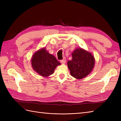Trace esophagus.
<instances>
[{
  "instance_id": "obj_1",
  "label": "esophagus",
  "mask_w": 121,
  "mask_h": 121,
  "mask_svg": "<svg viewBox=\"0 0 121 121\" xmlns=\"http://www.w3.org/2000/svg\"><path fill=\"white\" fill-rule=\"evenodd\" d=\"M60 62L62 64H65V62H66V58L65 57L64 58L63 60L60 61Z\"/></svg>"
}]
</instances>
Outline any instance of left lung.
<instances>
[{
    "mask_svg": "<svg viewBox=\"0 0 121 121\" xmlns=\"http://www.w3.org/2000/svg\"><path fill=\"white\" fill-rule=\"evenodd\" d=\"M72 59L68 61V67L71 76L80 79L85 78L91 73L94 68V56L89 51L78 48L72 53Z\"/></svg>",
    "mask_w": 121,
    "mask_h": 121,
    "instance_id": "8db88e82",
    "label": "left lung"
}]
</instances>
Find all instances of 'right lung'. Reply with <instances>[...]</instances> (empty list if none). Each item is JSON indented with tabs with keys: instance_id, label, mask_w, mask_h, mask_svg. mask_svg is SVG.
<instances>
[{
	"instance_id": "right-lung-1",
	"label": "right lung",
	"mask_w": 121,
	"mask_h": 121,
	"mask_svg": "<svg viewBox=\"0 0 121 121\" xmlns=\"http://www.w3.org/2000/svg\"><path fill=\"white\" fill-rule=\"evenodd\" d=\"M30 61L34 71L44 78L52 74L56 66L61 65L55 56L46 50L45 47L36 51Z\"/></svg>"
}]
</instances>
